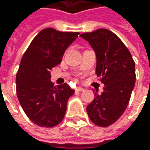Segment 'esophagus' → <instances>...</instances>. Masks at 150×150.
<instances>
[{"mask_svg":"<svg viewBox=\"0 0 150 150\" xmlns=\"http://www.w3.org/2000/svg\"><path fill=\"white\" fill-rule=\"evenodd\" d=\"M76 91H78V92H83V91H84V89H83V87H80V86H78V87H76Z\"/></svg>","mask_w":150,"mask_h":150,"instance_id":"esophagus-1","label":"esophagus"}]
</instances>
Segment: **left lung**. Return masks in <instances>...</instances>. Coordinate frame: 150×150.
<instances>
[{"mask_svg": "<svg viewBox=\"0 0 150 150\" xmlns=\"http://www.w3.org/2000/svg\"><path fill=\"white\" fill-rule=\"evenodd\" d=\"M90 43L96 54V76L104 83L101 94L86 107L92 122L100 127H108L122 115L134 88L135 62L131 54L113 32L99 28L81 34Z\"/></svg>", "mask_w": 150, "mask_h": 150, "instance_id": "8db88e82", "label": "left lung"}]
</instances>
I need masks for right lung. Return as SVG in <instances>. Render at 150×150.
I'll use <instances>...</instances> for the list:
<instances>
[{
	"label": "right lung",
	"mask_w": 150,
	"mask_h": 150,
	"mask_svg": "<svg viewBox=\"0 0 150 150\" xmlns=\"http://www.w3.org/2000/svg\"><path fill=\"white\" fill-rule=\"evenodd\" d=\"M78 32H61L47 28L31 41L16 76V92L24 112L38 126L52 128L66 114L67 101L74 93L67 83L54 86L50 71L60 64Z\"/></svg>",
	"instance_id": "add662e5"
}]
</instances>
